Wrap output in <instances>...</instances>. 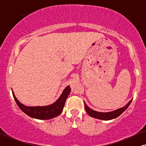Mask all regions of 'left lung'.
I'll use <instances>...</instances> for the list:
<instances>
[{
  "label": "left lung",
  "instance_id": "8db88e82",
  "mask_svg": "<svg viewBox=\"0 0 146 146\" xmlns=\"http://www.w3.org/2000/svg\"><path fill=\"white\" fill-rule=\"evenodd\" d=\"M131 100H131L129 101V102L125 106L121 108L117 109L116 110H114L113 111H110V112H99V111L93 110L90 108L86 104L85 102H84V107H85L86 112L88 113V115H90L91 117H94V118H97L100 119L110 120V119H114L115 117H118L119 115H120L121 113H122L123 111H124L125 110L128 108L129 104H130V103L131 102Z\"/></svg>",
  "mask_w": 146,
  "mask_h": 146
}]
</instances>
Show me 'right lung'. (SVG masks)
<instances>
[{
	"instance_id": "right-lung-1",
	"label": "right lung",
	"mask_w": 146,
	"mask_h": 146,
	"mask_svg": "<svg viewBox=\"0 0 146 146\" xmlns=\"http://www.w3.org/2000/svg\"><path fill=\"white\" fill-rule=\"evenodd\" d=\"M70 92V86H68L64 89V90L63 91L62 94L59 98L52 104L46 106L35 107L26 106L22 104L17 99V98L15 96L13 91V94L14 99L17 102L18 106L26 114L36 119H49L56 117L60 114L62 111L65 102Z\"/></svg>"
}]
</instances>
